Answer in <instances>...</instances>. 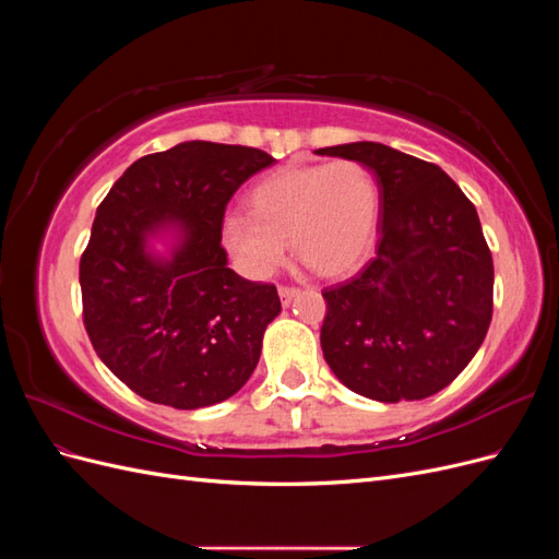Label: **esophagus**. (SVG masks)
I'll list each match as a JSON object with an SVG mask.
<instances>
[{
	"label": "esophagus",
	"mask_w": 559,
	"mask_h": 559,
	"mask_svg": "<svg viewBox=\"0 0 559 559\" xmlns=\"http://www.w3.org/2000/svg\"><path fill=\"white\" fill-rule=\"evenodd\" d=\"M300 294V289L296 286H280V298H282V306H289V302Z\"/></svg>",
	"instance_id": "esophagus-1"
}]
</instances>
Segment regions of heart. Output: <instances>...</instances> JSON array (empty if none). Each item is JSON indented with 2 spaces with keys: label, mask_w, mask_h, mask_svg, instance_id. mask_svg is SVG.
I'll use <instances>...</instances> for the list:
<instances>
[{
  "label": "heart",
  "mask_w": 559,
  "mask_h": 559,
  "mask_svg": "<svg viewBox=\"0 0 559 559\" xmlns=\"http://www.w3.org/2000/svg\"><path fill=\"white\" fill-rule=\"evenodd\" d=\"M380 214L376 177L357 160L294 165L249 193V214H230L224 238L245 270L265 277L284 257V240L321 277H341L373 249Z\"/></svg>",
  "instance_id": "obj_1"
}]
</instances>
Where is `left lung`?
<instances>
[{"instance_id": "obj_1", "label": "left lung", "mask_w": 559, "mask_h": 559, "mask_svg": "<svg viewBox=\"0 0 559 559\" xmlns=\"http://www.w3.org/2000/svg\"><path fill=\"white\" fill-rule=\"evenodd\" d=\"M357 160L380 193L376 259L321 292V349L335 378L382 403L448 386L492 321L495 265L473 202L438 165L378 142L317 148Z\"/></svg>"}]
</instances>
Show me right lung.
<instances>
[{
	"label": "right lung",
	"mask_w": 559,
	"mask_h": 559,
	"mask_svg": "<svg viewBox=\"0 0 559 559\" xmlns=\"http://www.w3.org/2000/svg\"><path fill=\"white\" fill-rule=\"evenodd\" d=\"M261 148L181 142L134 160L99 202L81 257L83 326L97 357L134 394L195 411L230 399L261 357L282 302L275 284L228 267V200L273 165ZM178 233L170 260L147 238Z\"/></svg>",
	"instance_id": "obj_1"
}]
</instances>
